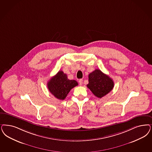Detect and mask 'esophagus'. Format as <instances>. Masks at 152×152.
<instances>
[{
    "label": "esophagus",
    "instance_id": "esophagus-1",
    "mask_svg": "<svg viewBox=\"0 0 152 152\" xmlns=\"http://www.w3.org/2000/svg\"><path fill=\"white\" fill-rule=\"evenodd\" d=\"M79 84H80V85H82V84H83V79H80L79 81Z\"/></svg>",
    "mask_w": 152,
    "mask_h": 152
}]
</instances>
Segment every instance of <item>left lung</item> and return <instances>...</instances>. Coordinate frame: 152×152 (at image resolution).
I'll return each mask as SVG.
<instances>
[{
	"mask_svg": "<svg viewBox=\"0 0 152 152\" xmlns=\"http://www.w3.org/2000/svg\"><path fill=\"white\" fill-rule=\"evenodd\" d=\"M87 87L96 97L101 98L113 89L114 83L110 76L96 69L89 74Z\"/></svg>",
	"mask_w": 152,
	"mask_h": 152,
	"instance_id": "left-lung-1",
	"label": "left lung"
}]
</instances>
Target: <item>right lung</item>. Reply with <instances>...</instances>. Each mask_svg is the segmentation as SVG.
Segmentation results:
<instances>
[{
    "mask_svg": "<svg viewBox=\"0 0 152 152\" xmlns=\"http://www.w3.org/2000/svg\"><path fill=\"white\" fill-rule=\"evenodd\" d=\"M77 85L76 81L68 79L67 75L62 71H59L47 84L48 88L51 94L59 100L64 99L70 90Z\"/></svg>",
    "mask_w": 152,
    "mask_h": 152,
    "instance_id": "obj_1",
    "label": "right lung"
}]
</instances>
